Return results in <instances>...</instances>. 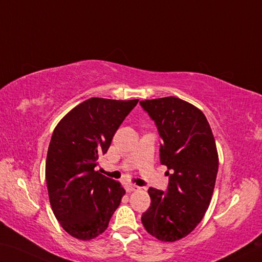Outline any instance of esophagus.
<instances>
[{"label":"esophagus","mask_w":262,"mask_h":262,"mask_svg":"<svg viewBox=\"0 0 262 262\" xmlns=\"http://www.w3.org/2000/svg\"><path fill=\"white\" fill-rule=\"evenodd\" d=\"M138 189H139V187L136 186L135 184H130V183H128V184H125V190L127 192H132V191H136V190H138Z\"/></svg>","instance_id":"obj_1"}]
</instances>
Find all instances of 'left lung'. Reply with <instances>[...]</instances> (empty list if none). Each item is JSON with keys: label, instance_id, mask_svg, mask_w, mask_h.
<instances>
[{"label": "left lung", "instance_id": "8db88e82", "mask_svg": "<svg viewBox=\"0 0 262 262\" xmlns=\"http://www.w3.org/2000/svg\"><path fill=\"white\" fill-rule=\"evenodd\" d=\"M140 104L158 127L160 161L169 176L167 192L148 189L150 206L141 222L159 241L176 242L192 232L208 208L219 170L216 144L207 118L193 104L175 96Z\"/></svg>", "mask_w": 262, "mask_h": 262}]
</instances>
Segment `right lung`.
<instances>
[{"mask_svg":"<svg viewBox=\"0 0 262 262\" xmlns=\"http://www.w3.org/2000/svg\"><path fill=\"white\" fill-rule=\"evenodd\" d=\"M136 100L91 98L70 110L55 127L46 161L54 215L69 235L90 241L104 232L125 190L95 171Z\"/></svg>","mask_w":262,"mask_h":262,"instance_id":"add662e5","label":"right lung"}]
</instances>
